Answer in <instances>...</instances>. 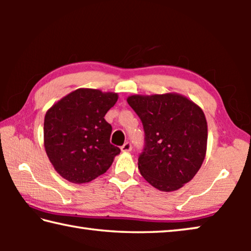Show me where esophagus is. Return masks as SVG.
Listing matches in <instances>:
<instances>
[{
	"mask_svg": "<svg viewBox=\"0 0 251 251\" xmlns=\"http://www.w3.org/2000/svg\"><path fill=\"white\" fill-rule=\"evenodd\" d=\"M121 151H122L123 152H128V151H131L130 143H125L124 145H123V146L121 147Z\"/></svg>",
	"mask_w": 251,
	"mask_h": 251,
	"instance_id": "34e87169",
	"label": "esophagus"
}]
</instances>
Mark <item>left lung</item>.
Masks as SVG:
<instances>
[{
  "mask_svg": "<svg viewBox=\"0 0 251 251\" xmlns=\"http://www.w3.org/2000/svg\"><path fill=\"white\" fill-rule=\"evenodd\" d=\"M127 103L145 131V147L138 157L142 176L161 192L181 188L206 156L208 128L202 109L177 93L130 95Z\"/></svg>",
  "mask_w": 251,
  "mask_h": 251,
  "instance_id": "obj_1",
  "label": "left lung"
}]
</instances>
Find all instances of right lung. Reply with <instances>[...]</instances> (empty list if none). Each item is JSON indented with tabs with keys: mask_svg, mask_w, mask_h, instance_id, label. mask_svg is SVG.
Wrapping results in <instances>:
<instances>
[{
	"mask_svg": "<svg viewBox=\"0 0 251 251\" xmlns=\"http://www.w3.org/2000/svg\"><path fill=\"white\" fill-rule=\"evenodd\" d=\"M117 100V93L78 88L46 112V155L67 181H92L106 173L121 152L109 142L112 126L104 118Z\"/></svg>",
	"mask_w": 251,
	"mask_h": 251,
	"instance_id": "obj_1",
	"label": "right lung"
}]
</instances>
